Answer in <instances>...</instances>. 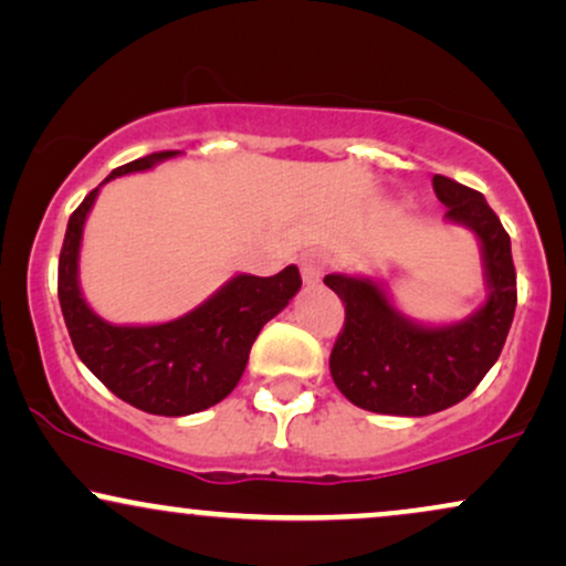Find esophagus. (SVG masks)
<instances>
[{
    "instance_id": "1",
    "label": "esophagus",
    "mask_w": 566,
    "mask_h": 566,
    "mask_svg": "<svg viewBox=\"0 0 566 566\" xmlns=\"http://www.w3.org/2000/svg\"><path fill=\"white\" fill-rule=\"evenodd\" d=\"M326 255L324 253H305L301 255V274L305 287H316L322 282V276L326 274Z\"/></svg>"
}]
</instances>
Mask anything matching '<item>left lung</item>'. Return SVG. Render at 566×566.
Here are the masks:
<instances>
[{
	"label": "left lung",
	"mask_w": 566,
	"mask_h": 566,
	"mask_svg": "<svg viewBox=\"0 0 566 566\" xmlns=\"http://www.w3.org/2000/svg\"><path fill=\"white\" fill-rule=\"evenodd\" d=\"M446 221L478 237L488 297L461 322L430 326L408 318L374 276L329 274L324 284L345 305V326L329 356L337 390L358 408L390 417H430L464 400L499 360L514 322L512 240L488 200L434 174Z\"/></svg>",
	"instance_id": "1"
}]
</instances>
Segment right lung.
<instances>
[{
	"label": "right lung",
	"mask_w": 566,
	"mask_h": 566,
	"mask_svg": "<svg viewBox=\"0 0 566 566\" xmlns=\"http://www.w3.org/2000/svg\"><path fill=\"white\" fill-rule=\"evenodd\" d=\"M179 153H153L115 176L149 171ZM99 184V187H102ZM99 187L73 210L57 265V297L78 358L113 395L155 417H187L221 403L240 382L263 324L301 290V271L287 265L274 276L237 274L206 303L166 324H111L92 311L78 284L84 223Z\"/></svg>",
	"instance_id": "1"
}]
</instances>
